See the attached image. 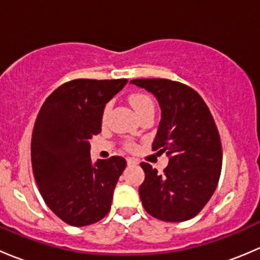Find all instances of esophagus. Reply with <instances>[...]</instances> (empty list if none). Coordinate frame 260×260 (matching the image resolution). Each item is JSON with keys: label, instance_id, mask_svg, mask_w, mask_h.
Masks as SVG:
<instances>
[{"label": "esophagus", "instance_id": "34e87169", "mask_svg": "<svg viewBox=\"0 0 260 260\" xmlns=\"http://www.w3.org/2000/svg\"><path fill=\"white\" fill-rule=\"evenodd\" d=\"M127 164L129 165V166H135V165H138V159L132 158V157H128V158H127Z\"/></svg>", "mask_w": 260, "mask_h": 260}]
</instances>
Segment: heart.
<instances>
[{
  "mask_svg": "<svg viewBox=\"0 0 260 260\" xmlns=\"http://www.w3.org/2000/svg\"><path fill=\"white\" fill-rule=\"evenodd\" d=\"M129 103L131 106L133 107V109H135V112L137 113L138 117L142 113H145V112L152 111V109H153V102H152V99L143 93L132 94V95L129 96ZM109 109H111V106L107 104L103 109V120H106L107 117H108ZM124 146L127 149L135 148V143L131 142V141H127V142L124 143Z\"/></svg>",
  "mask_w": 260,
  "mask_h": 260,
  "instance_id": "heart-1",
  "label": "heart"
}]
</instances>
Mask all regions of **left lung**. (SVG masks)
Listing matches in <instances>:
<instances>
[{"mask_svg": "<svg viewBox=\"0 0 260 260\" xmlns=\"http://www.w3.org/2000/svg\"><path fill=\"white\" fill-rule=\"evenodd\" d=\"M151 91L161 107V122L152 149L169 156L164 174L141 164L145 181L140 196L145 210L162 221L192 219L216 190L222 149L216 124L198 91L169 79H133Z\"/></svg>", "mask_w": 260, "mask_h": 260, "instance_id": "left-lung-1", "label": "left lung"}]
</instances>
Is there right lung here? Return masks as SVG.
Here are the masks:
<instances>
[{
    "mask_svg": "<svg viewBox=\"0 0 260 260\" xmlns=\"http://www.w3.org/2000/svg\"><path fill=\"white\" fill-rule=\"evenodd\" d=\"M127 79H75L44 102L31 138L34 177L50 210L72 226H86L111 210L125 159L90 158L89 140L102 131L106 104Z\"/></svg>",
    "mask_w": 260,
    "mask_h": 260,
    "instance_id": "1",
    "label": "right lung"
}]
</instances>
